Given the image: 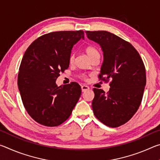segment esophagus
Wrapping results in <instances>:
<instances>
[{
    "instance_id": "obj_1",
    "label": "esophagus",
    "mask_w": 160,
    "mask_h": 160,
    "mask_svg": "<svg viewBox=\"0 0 160 160\" xmlns=\"http://www.w3.org/2000/svg\"><path fill=\"white\" fill-rule=\"evenodd\" d=\"M81 88H82V92H85V91H88L90 90V88L88 85H82L81 86Z\"/></svg>"
}]
</instances>
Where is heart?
<instances>
[{"label":"heart","mask_w":160,"mask_h":160,"mask_svg":"<svg viewBox=\"0 0 160 160\" xmlns=\"http://www.w3.org/2000/svg\"><path fill=\"white\" fill-rule=\"evenodd\" d=\"M85 51L86 53L88 54V56L90 58V59H92L93 58L96 57V56H99V51L97 49V48L92 47V46H88V47H86L85 48ZM74 58H75V56L74 55H70V58H69V62L70 63H72L74 61ZM81 78L83 80H86L87 78L85 75H81Z\"/></svg>","instance_id":"heart-1"}]
</instances>
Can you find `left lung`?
<instances>
[{
    "mask_svg": "<svg viewBox=\"0 0 160 160\" xmlns=\"http://www.w3.org/2000/svg\"><path fill=\"white\" fill-rule=\"evenodd\" d=\"M85 32L104 53L99 80H111L108 92L93 89L94 114L104 125L116 128L128 122L141 104L146 85L145 65L133 46L121 37L107 31Z\"/></svg>",
    "mask_w": 160,
    "mask_h": 160,
    "instance_id": "left-lung-1",
    "label": "left lung"
}]
</instances>
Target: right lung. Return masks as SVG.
Here are the masks:
<instances>
[{
	"instance_id": "right-lung-1",
	"label": "right lung",
	"mask_w": 160,
	"mask_h": 160,
	"mask_svg": "<svg viewBox=\"0 0 160 160\" xmlns=\"http://www.w3.org/2000/svg\"><path fill=\"white\" fill-rule=\"evenodd\" d=\"M84 39V32H53L30 44L22 59L18 85L27 112L41 125L54 127L66 121L81 95L79 84L58 87L60 72L69 67L73 46Z\"/></svg>"
}]
</instances>
